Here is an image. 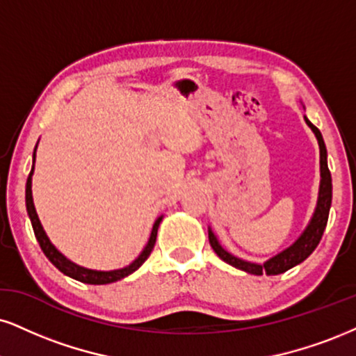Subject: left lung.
I'll return each instance as SVG.
<instances>
[{
  "mask_svg": "<svg viewBox=\"0 0 356 356\" xmlns=\"http://www.w3.org/2000/svg\"><path fill=\"white\" fill-rule=\"evenodd\" d=\"M305 122L307 125L314 130L315 137L318 140L320 175H322V179H320L318 203H317V209H315L312 221H310V225L307 226L304 234H302L300 238L291 245V248L285 249V251L277 254L275 257L269 259V261L264 262V264H254V262H248L239 257H234L232 254L225 251V249L219 245L218 239L214 238L213 232L209 231V244H211L213 251L216 252L222 261L227 262V264H231L232 267H238V269L249 272V274H254V275L282 274V272L292 269L293 266L300 264L302 261H305V259L315 251V248L318 245L320 239H322L323 231H325V226L328 221V213H330V204H332V175L327 165V148H325V142H323L322 138V134H320V130L309 120V118H305Z\"/></svg>",
  "mask_w": 356,
  "mask_h": 356,
  "instance_id": "obj_1",
  "label": "left lung"
}]
</instances>
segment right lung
<instances>
[{
  "label": "right lung",
  "instance_id": "obj_1",
  "mask_svg": "<svg viewBox=\"0 0 356 356\" xmlns=\"http://www.w3.org/2000/svg\"><path fill=\"white\" fill-rule=\"evenodd\" d=\"M34 155H36V153H34ZM34 155H33V158H34ZM33 170H34V165H33V168H31L28 181H26V209H28L31 225H33V229H34V236H36V239H38L39 245H41L42 252L46 254V257L49 259L52 264H54L60 272H63V274L69 275V277H72V279H76V280H81V282H86V284L102 285V284H111V282H115V280H120V279L127 277V275L131 274V272L137 270L138 267L142 266L145 261H147L148 256H150L152 251H153V245H155L156 231H158V226H160V222H161V218H158L156 221H155V225H153L150 241H148L147 248L143 249V252L140 254V256L135 259V261L131 262L130 266L124 267V269L108 270V272L90 270V269H86V267H81V266L74 264V262L69 261V259H65L63 254L57 251L54 245L51 244V241L47 239L46 232H44L41 222H39L36 209H34L33 193H31V177H33Z\"/></svg>",
  "mask_w": 356,
  "mask_h": 356
}]
</instances>
